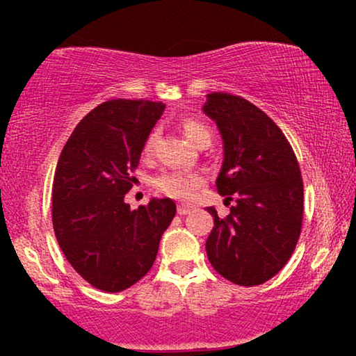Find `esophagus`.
<instances>
[{
	"mask_svg": "<svg viewBox=\"0 0 356 356\" xmlns=\"http://www.w3.org/2000/svg\"><path fill=\"white\" fill-rule=\"evenodd\" d=\"M193 212L191 206H184V204H179L178 206V213L179 216H188V213Z\"/></svg>",
	"mask_w": 356,
	"mask_h": 356,
	"instance_id": "esophagus-1",
	"label": "esophagus"
}]
</instances>
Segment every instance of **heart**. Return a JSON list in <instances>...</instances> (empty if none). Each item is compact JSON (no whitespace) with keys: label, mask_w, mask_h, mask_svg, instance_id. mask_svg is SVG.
<instances>
[{"label":"heart","mask_w":356,"mask_h":356,"mask_svg":"<svg viewBox=\"0 0 356 356\" xmlns=\"http://www.w3.org/2000/svg\"><path fill=\"white\" fill-rule=\"evenodd\" d=\"M179 129L181 133L186 136L189 143H193L197 147L201 145H209L212 140V133L211 129L207 128L202 121L194 120V118H184L181 123H179ZM157 133H150L144 140L143 152L145 155H152L155 144H157ZM204 183V177L199 173L193 172H179V170H175V172H165L160 175V177L155 179V188H157L159 193L165 194V196L179 199V201H188L194 196L196 189Z\"/></svg>","instance_id":"heart-1"}]
</instances>
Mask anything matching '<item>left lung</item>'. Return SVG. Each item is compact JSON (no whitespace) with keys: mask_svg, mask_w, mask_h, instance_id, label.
Listing matches in <instances>:
<instances>
[{"mask_svg":"<svg viewBox=\"0 0 356 356\" xmlns=\"http://www.w3.org/2000/svg\"><path fill=\"white\" fill-rule=\"evenodd\" d=\"M204 113L223 139L217 191L235 201L206 241L213 269L236 285L272 279L293 254L303 223V179L289 139L264 111L238 95L213 92Z\"/></svg>","mask_w":356,"mask_h":356,"instance_id":"1","label":"left lung"}]
</instances>
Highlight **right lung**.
Returning <instances> with one entry per match:
<instances>
[{
  "instance_id": "add662e5",
  "label": "right lung",
  "mask_w": 356,
  "mask_h": 356,
  "mask_svg": "<svg viewBox=\"0 0 356 356\" xmlns=\"http://www.w3.org/2000/svg\"><path fill=\"white\" fill-rule=\"evenodd\" d=\"M163 108L150 100L104 102L81 120L58 160L51 193L58 245L77 274L106 293L147 274L177 213L168 197L138 211L124 202L144 140Z\"/></svg>"
}]
</instances>
